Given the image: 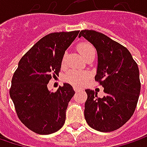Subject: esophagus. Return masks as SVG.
Here are the masks:
<instances>
[{"label": "esophagus", "mask_w": 147, "mask_h": 147, "mask_svg": "<svg viewBox=\"0 0 147 147\" xmlns=\"http://www.w3.org/2000/svg\"><path fill=\"white\" fill-rule=\"evenodd\" d=\"M74 90L75 92H78V91H82V88H78V87H74Z\"/></svg>", "instance_id": "1"}]
</instances>
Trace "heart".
I'll use <instances>...</instances> for the list:
<instances>
[{
  "label": "heart",
  "instance_id": "heart-1",
  "mask_svg": "<svg viewBox=\"0 0 147 147\" xmlns=\"http://www.w3.org/2000/svg\"><path fill=\"white\" fill-rule=\"evenodd\" d=\"M78 51H79V53L82 55V56L85 58L88 54L92 51H95L94 47L88 42H82L78 45L77 47ZM65 57L64 56L62 59V63L65 62ZM89 77V73L86 71L82 70H77V69H71L68 71L67 74L64 77L65 82L71 83L73 85L75 86H80L82 83H84L85 81L87 80Z\"/></svg>",
  "mask_w": 147,
  "mask_h": 147
}]
</instances>
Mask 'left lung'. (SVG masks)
Masks as SVG:
<instances>
[{
	"mask_svg": "<svg viewBox=\"0 0 147 147\" xmlns=\"http://www.w3.org/2000/svg\"><path fill=\"white\" fill-rule=\"evenodd\" d=\"M83 37L97 51L98 65L95 80L104 88L105 96L97 97L92 90H85L84 116L88 124L100 132H112L122 127L133 115L141 90L138 64L121 44L101 32L82 30Z\"/></svg>",
	"mask_w": 147,
	"mask_h": 147,
	"instance_id": "left-lung-1",
	"label": "left lung"
}]
</instances>
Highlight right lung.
Returning a JSON list of instances; mask_svg holds the SVG:
<instances>
[{
    "instance_id": "add662e5",
    "label": "right lung",
    "mask_w": 147,
    "mask_h": 147,
    "mask_svg": "<svg viewBox=\"0 0 147 147\" xmlns=\"http://www.w3.org/2000/svg\"><path fill=\"white\" fill-rule=\"evenodd\" d=\"M79 31L53 32L40 39L21 58L14 72L9 96L16 114L32 132L48 135L63 127L69 102L74 95L73 87L64 83L55 92L47 84L59 75L65 51Z\"/></svg>"
}]
</instances>
